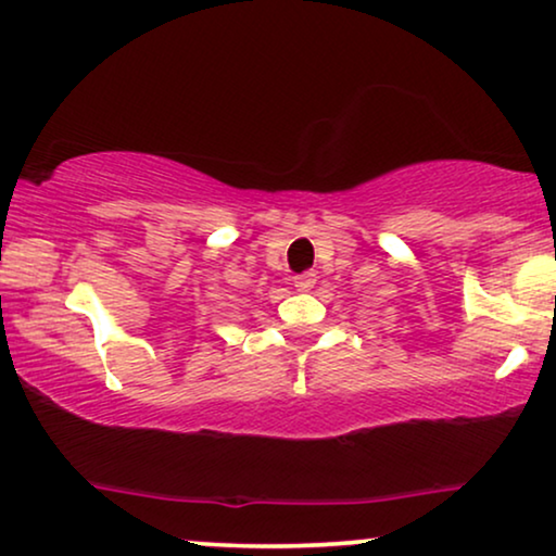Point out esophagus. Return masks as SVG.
I'll use <instances>...</instances> for the list:
<instances>
[{
	"label": "esophagus",
	"mask_w": 556,
	"mask_h": 556,
	"mask_svg": "<svg viewBox=\"0 0 556 556\" xmlns=\"http://www.w3.org/2000/svg\"><path fill=\"white\" fill-rule=\"evenodd\" d=\"M317 282V274L315 271H305V274H298L294 277V287H298L300 292H309Z\"/></svg>",
	"instance_id": "esophagus-1"
}]
</instances>
